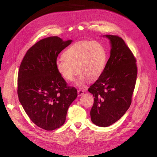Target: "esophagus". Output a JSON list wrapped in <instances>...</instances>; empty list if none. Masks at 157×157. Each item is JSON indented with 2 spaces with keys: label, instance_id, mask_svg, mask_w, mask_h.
I'll return each mask as SVG.
<instances>
[{
  "label": "esophagus",
  "instance_id": "34e87169",
  "mask_svg": "<svg viewBox=\"0 0 157 157\" xmlns=\"http://www.w3.org/2000/svg\"><path fill=\"white\" fill-rule=\"evenodd\" d=\"M84 91L83 90H81V89H79V90L78 91V96H81L84 94Z\"/></svg>",
  "mask_w": 157,
  "mask_h": 157
}]
</instances>
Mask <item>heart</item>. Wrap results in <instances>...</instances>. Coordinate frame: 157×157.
I'll list each match as a JSON object with an SVG mask.
<instances>
[{
	"label": "heart",
	"mask_w": 157,
	"mask_h": 157,
	"mask_svg": "<svg viewBox=\"0 0 157 157\" xmlns=\"http://www.w3.org/2000/svg\"><path fill=\"white\" fill-rule=\"evenodd\" d=\"M62 58L56 62L57 72L68 82L73 81L77 73L79 74L77 84L83 87L88 80L93 82L101 77L105 67L107 53L98 41H80L67 48Z\"/></svg>",
	"instance_id": "obj_1"
}]
</instances>
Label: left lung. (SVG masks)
<instances>
[{"instance_id":"8db88e82","label":"left lung","mask_w":157,"mask_h":157,"mask_svg":"<svg viewBox=\"0 0 157 157\" xmlns=\"http://www.w3.org/2000/svg\"><path fill=\"white\" fill-rule=\"evenodd\" d=\"M111 50L104 71L88 89L94 96L90 114L92 122L108 127L119 120L129 108L137 76L136 59L124 40L106 35Z\"/></svg>"}]
</instances>
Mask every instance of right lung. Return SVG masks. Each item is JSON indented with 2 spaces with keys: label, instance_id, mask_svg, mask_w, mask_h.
I'll return each instance as SVG.
<instances>
[{
  "label": "right lung",
  "instance_id": "1",
  "mask_svg": "<svg viewBox=\"0 0 157 157\" xmlns=\"http://www.w3.org/2000/svg\"><path fill=\"white\" fill-rule=\"evenodd\" d=\"M71 42L56 36L43 38L29 48L20 66L19 101L31 121L46 130L64 124L68 107L78 96L76 89L67 86L55 66L59 53Z\"/></svg>",
  "mask_w": 157,
  "mask_h": 157
}]
</instances>
